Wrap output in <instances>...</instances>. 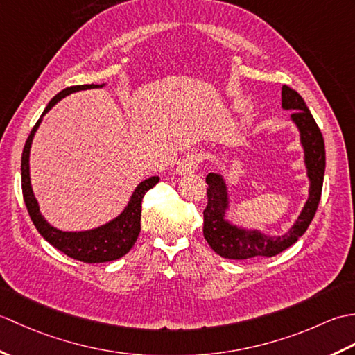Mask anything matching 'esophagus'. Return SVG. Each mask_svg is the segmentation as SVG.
I'll list each match as a JSON object with an SVG mask.
<instances>
[{
  "label": "esophagus",
  "mask_w": 355,
  "mask_h": 355,
  "mask_svg": "<svg viewBox=\"0 0 355 355\" xmlns=\"http://www.w3.org/2000/svg\"><path fill=\"white\" fill-rule=\"evenodd\" d=\"M201 162H202V154L198 153V150H191V153H187L182 158V162H180L177 171H178L180 175L192 173V172L197 171V168H198Z\"/></svg>",
  "instance_id": "esophagus-1"
}]
</instances>
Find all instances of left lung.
<instances>
[{"mask_svg": "<svg viewBox=\"0 0 355 355\" xmlns=\"http://www.w3.org/2000/svg\"><path fill=\"white\" fill-rule=\"evenodd\" d=\"M282 107L293 110L291 119L300 131V141L305 149V164L310 177V198L299 215L296 224L282 236H267L256 230L238 229L224 220L225 209H227V192L225 183L218 173H209L207 183V206L205 209V235L209 245L214 252L227 259H250L256 256H267L271 258L285 248L293 245L304 235L308 225L313 221L318 210L323 173H325V141L320 132V128L315 123L313 114L308 110L296 89L284 85L282 87Z\"/></svg>", "mask_w": 355, "mask_h": 355, "instance_id": "8db88e82", "label": "left lung"}]
</instances>
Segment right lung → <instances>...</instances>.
I'll list each match as a JSON object with an SVG mask.
<instances>
[{
  "label": "right lung",
  "mask_w": 355,
  "mask_h": 355,
  "mask_svg": "<svg viewBox=\"0 0 355 355\" xmlns=\"http://www.w3.org/2000/svg\"><path fill=\"white\" fill-rule=\"evenodd\" d=\"M102 85H74L62 89L61 93H58L47 108L44 110L42 116L51 110L55 103H58L62 97L69 96L79 89H88V88H97ZM41 123V119L37 120L33 130L30 131L28 137L26 140L24 149H22L21 157V186H22V197H24V202L27 207V212L32 218L35 227L41 233L45 241L56 247L58 250H61L67 256H70L73 259H78L82 262L96 263V262H108L122 258L128 252L131 250L135 241L139 238L140 233V218H141V200L145 197V193L154 187L158 183V177H150L145 182H141L137 189L134 191L132 197L128 202L125 210L120 214L116 220L111 223L102 225L99 229L87 230V232H61L44 220L40 207H37V201L33 195L32 186H30V175H28V154L30 146H32L33 135L37 130V126Z\"/></svg>",
  "instance_id": "1"
}]
</instances>
